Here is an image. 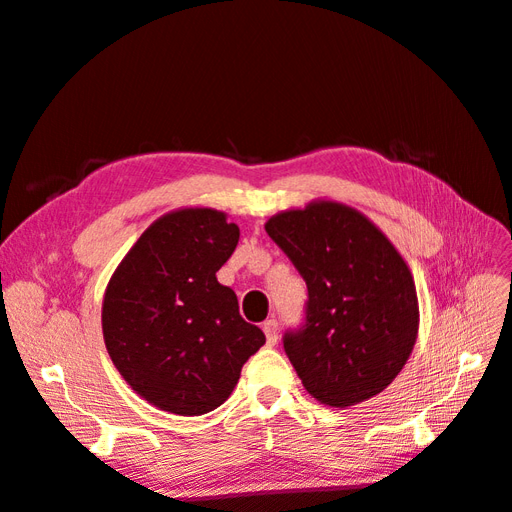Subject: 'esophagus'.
I'll return each instance as SVG.
<instances>
[{"instance_id":"34e87169","label":"esophagus","mask_w":512,"mask_h":512,"mask_svg":"<svg viewBox=\"0 0 512 512\" xmlns=\"http://www.w3.org/2000/svg\"><path fill=\"white\" fill-rule=\"evenodd\" d=\"M262 331L267 335V344L273 346L277 342V335H280V324H277V320H267L262 324Z\"/></svg>"}]
</instances>
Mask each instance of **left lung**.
Returning <instances> with one entry per match:
<instances>
[{
    "mask_svg": "<svg viewBox=\"0 0 512 512\" xmlns=\"http://www.w3.org/2000/svg\"><path fill=\"white\" fill-rule=\"evenodd\" d=\"M265 230L307 284L305 322L284 333L307 393L333 408L382 393L418 333L406 260L363 213L333 200L277 213Z\"/></svg>",
    "mask_w": 512,
    "mask_h": 512,
    "instance_id": "8db88e82",
    "label": "left lung"
}]
</instances>
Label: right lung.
I'll list each match as a JSON object with an SVG mask.
<instances>
[{
	"instance_id": "1",
	"label": "right lung",
	"mask_w": 512,
	"mask_h": 512,
	"mask_svg": "<svg viewBox=\"0 0 512 512\" xmlns=\"http://www.w3.org/2000/svg\"><path fill=\"white\" fill-rule=\"evenodd\" d=\"M239 226L215 209L162 215L115 269L104 292L102 333L113 365L160 410L200 416L235 391L265 333L239 314L218 282Z\"/></svg>"
}]
</instances>
